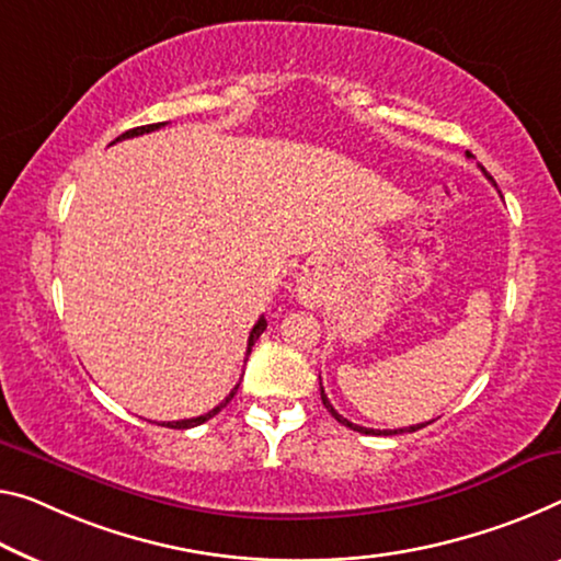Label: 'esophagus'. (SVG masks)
<instances>
[{
    "label": "esophagus",
    "instance_id": "34e87169",
    "mask_svg": "<svg viewBox=\"0 0 561 561\" xmlns=\"http://www.w3.org/2000/svg\"><path fill=\"white\" fill-rule=\"evenodd\" d=\"M298 298H300V304H306V306H310V308H313V306L318 304V293H316L313 286H308V283H300Z\"/></svg>",
    "mask_w": 561,
    "mask_h": 561
}]
</instances>
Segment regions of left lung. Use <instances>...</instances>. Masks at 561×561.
Segmentation results:
<instances>
[{"instance_id": "left-lung-1", "label": "left lung", "mask_w": 561, "mask_h": 561, "mask_svg": "<svg viewBox=\"0 0 561 561\" xmlns=\"http://www.w3.org/2000/svg\"><path fill=\"white\" fill-rule=\"evenodd\" d=\"M469 154V152H467ZM481 170H484V168H481ZM491 180V178H489ZM321 399H323V407L325 409H329L331 411V416L335 419V421H339V424H343V426H348V428H353V431H360V434H374V436H393V434H411V431H419V428H424L426 424H431V421H426V424H416V426H407V428H366V426H358V424H351V421L348 419H343L341 416V413L339 411H335L333 407H331V401H329V396H325V391H323V386H321Z\"/></svg>"}]
</instances>
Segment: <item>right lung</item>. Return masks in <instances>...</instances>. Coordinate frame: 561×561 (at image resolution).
<instances>
[{
	"mask_svg": "<svg viewBox=\"0 0 561 561\" xmlns=\"http://www.w3.org/2000/svg\"><path fill=\"white\" fill-rule=\"evenodd\" d=\"M168 123H158V125H142V127H133V130H127V133H123L117 137L115 142H119V140H127V137H137V135H145V133H152V130H160V127H165ZM265 318H257V323L253 325V331H251V335H248V351H245V356H251V348L255 346V341L261 339V333L265 331ZM236 391H238V386L236 389H232L228 396H226V401L222 403H218V407H215L213 411H208V413H203V416H195V419H183V421H168V424H162V426H168V428H193V426H201V424H205V421L208 419H213L215 413H220V409L222 407H228L230 403V399L232 396H236Z\"/></svg>",
	"mask_w": 561,
	"mask_h": 561,
	"instance_id": "add662e5",
	"label": "right lung"
}]
</instances>
